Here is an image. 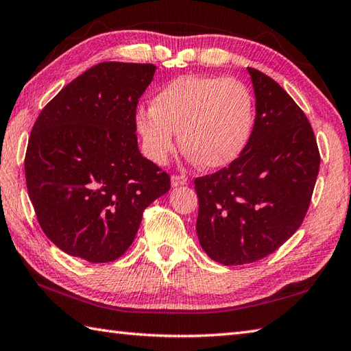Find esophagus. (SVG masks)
<instances>
[{
    "instance_id": "34e87169",
    "label": "esophagus",
    "mask_w": 351,
    "mask_h": 351,
    "mask_svg": "<svg viewBox=\"0 0 351 351\" xmlns=\"http://www.w3.org/2000/svg\"><path fill=\"white\" fill-rule=\"evenodd\" d=\"M187 184V178L184 175H173L171 176V187H178V185Z\"/></svg>"
}]
</instances>
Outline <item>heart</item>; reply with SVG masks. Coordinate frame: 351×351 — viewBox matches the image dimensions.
I'll return each mask as SVG.
<instances>
[{
    "label": "heart",
    "mask_w": 351,
    "mask_h": 351,
    "mask_svg": "<svg viewBox=\"0 0 351 351\" xmlns=\"http://www.w3.org/2000/svg\"><path fill=\"white\" fill-rule=\"evenodd\" d=\"M254 105L250 89L232 77L182 75L164 86L152 109L136 114L144 152L164 164L181 146L202 167H223L242 154L250 140Z\"/></svg>",
    "instance_id": "1"
}]
</instances>
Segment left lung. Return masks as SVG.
I'll return each mask as SVG.
<instances>
[{
	"label": "left lung",
	"instance_id": "8db88e82",
	"mask_svg": "<svg viewBox=\"0 0 351 351\" xmlns=\"http://www.w3.org/2000/svg\"><path fill=\"white\" fill-rule=\"evenodd\" d=\"M248 73L256 94L250 140L228 167L195 180L199 243L225 266L269 256L300 228L321 161L301 108L269 75Z\"/></svg>",
	"mask_w": 351,
	"mask_h": 351
}]
</instances>
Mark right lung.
Here are the masks:
<instances>
[{
	"label": "right lung",
	"mask_w": 351,
	"mask_h": 351,
	"mask_svg": "<svg viewBox=\"0 0 351 351\" xmlns=\"http://www.w3.org/2000/svg\"><path fill=\"white\" fill-rule=\"evenodd\" d=\"M155 70L101 62L62 88L34 121L27 190L45 236L73 257H121L143 211L170 190V176L140 154L135 134L136 105Z\"/></svg>",
	"instance_id": "right-lung-1"
}]
</instances>
